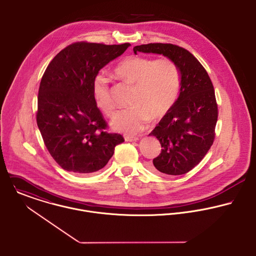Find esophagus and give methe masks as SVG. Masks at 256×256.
<instances>
[{
  "label": "esophagus",
  "instance_id": "34e87169",
  "mask_svg": "<svg viewBox=\"0 0 256 256\" xmlns=\"http://www.w3.org/2000/svg\"><path fill=\"white\" fill-rule=\"evenodd\" d=\"M126 142H138V136H124Z\"/></svg>",
  "mask_w": 256,
  "mask_h": 256
}]
</instances>
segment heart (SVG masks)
I'll use <instances>...</instances> for the list:
<instances>
[{
	"label": "heart",
	"instance_id": "obj_1",
	"mask_svg": "<svg viewBox=\"0 0 256 256\" xmlns=\"http://www.w3.org/2000/svg\"><path fill=\"white\" fill-rule=\"evenodd\" d=\"M116 76L132 84L134 90L130 108L116 112L110 126L118 132L138 134L150 122L168 114L174 106L180 90V76L176 64L168 58L154 60L132 56L122 60L116 68ZM92 94L98 106L110 116L114 104L112 98L108 80L98 74L92 84Z\"/></svg>",
	"mask_w": 256,
	"mask_h": 256
}]
</instances>
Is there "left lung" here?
<instances>
[{"label": "left lung", "instance_id": "obj_1", "mask_svg": "<svg viewBox=\"0 0 256 256\" xmlns=\"http://www.w3.org/2000/svg\"><path fill=\"white\" fill-rule=\"evenodd\" d=\"M158 54L172 60L180 70V96L172 108L148 134L156 136L162 152L152 170L180 176L198 166L214 140L218 104L208 74L188 50L172 44L136 46L134 52Z\"/></svg>", "mask_w": 256, "mask_h": 256}]
</instances>
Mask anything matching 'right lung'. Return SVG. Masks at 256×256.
Here are the masks:
<instances>
[{"label":"right lung","instance_id":"add662e5","mask_svg":"<svg viewBox=\"0 0 256 256\" xmlns=\"http://www.w3.org/2000/svg\"><path fill=\"white\" fill-rule=\"evenodd\" d=\"M130 46L78 42L62 50L46 68L36 124L48 152L64 170L98 172L110 160L116 146L124 142L120 134L106 132L92 84L100 70Z\"/></svg>","mask_w":256,"mask_h":256}]
</instances>
